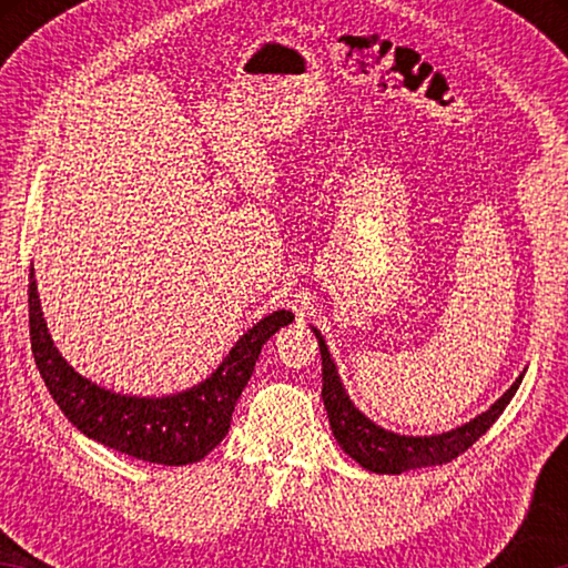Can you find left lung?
Returning <instances> with one entry per match:
<instances>
[{
    "instance_id": "left-lung-1",
    "label": "left lung",
    "mask_w": 568,
    "mask_h": 568,
    "mask_svg": "<svg viewBox=\"0 0 568 568\" xmlns=\"http://www.w3.org/2000/svg\"><path fill=\"white\" fill-rule=\"evenodd\" d=\"M315 338L321 345V361H323V403L328 410V420L333 428V436L338 440L341 448L351 458L358 460L363 468L376 470V474H403V470L426 468V466H444L448 460L458 458L464 450H468L476 440L494 426V420L501 416L508 400L514 398L516 388L521 386L518 376L511 388H508L501 398H498L491 408L480 413L466 426L440 436L428 438H413V436H398L390 430L378 428L371 423L361 410H355L351 398L345 396L341 386L338 371L331 361V353L325 348L323 335L315 331Z\"/></svg>"
}]
</instances>
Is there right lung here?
<instances>
[{"mask_svg":"<svg viewBox=\"0 0 568 568\" xmlns=\"http://www.w3.org/2000/svg\"><path fill=\"white\" fill-rule=\"evenodd\" d=\"M34 271V267H32ZM30 271V341L47 390L72 426L132 458L185 466L205 458L225 438L237 398L253 376L261 348L295 315L275 311L235 343L200 386L168 398H134L94 386L67 363L47 333L34 273Z\"/></svg>","mask_w":568,"mask_h":568,"instance_id":"obj_1","label":"right lung"}]
</instances>
